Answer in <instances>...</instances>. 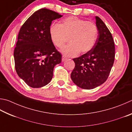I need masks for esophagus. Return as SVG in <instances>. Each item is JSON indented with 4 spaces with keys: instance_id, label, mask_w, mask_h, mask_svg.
<instances>
[{
    "instance_id": "obj_1",
    "label": "esophagus",
    "mask_w": 132,
    "mask_h": 132,
    "mask_svg": "<svg viewBox=\"0 0 132 132\" xmlns=\"http://www.w3.org/2000/svg\"><path fill=\"white\" fill-rule=\"evenodd\" d=\"M66 59H67V58H66V56H62V62L65 61Z\"/></svg>"
}]
</instances>
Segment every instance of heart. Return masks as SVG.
<instances>
[{"label": "heart", "mask_w": 132, "mask_h": 132, "mask_svg": "<svg viewBox=\"0 0 132 132\" xmlns=\"http://www.w3.org/2000/svg\"><path fill=\"white\" fill-rule=\"evenodd\" d=\"M97 33L94 23L75 16L64 19L61 24L52 25L50 29L51 41L59 48L64 46L69 38L70 44L61 50L63 55L68 57L89 52L95 45Z\"/></svg>", "instance_id": "1"}]
</instances>
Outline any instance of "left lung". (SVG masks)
Returning a JSON list of instances; mask_svg holds the SVG:
<instances>
[{
    "mask_svg": "<svg viewBox=\"0 0 132 132\" xmlns=\"http://www.w3.org/2000/svg\"><path fill=\"white\" fill-rule=\"evenodd\" d=\"M98 36L89 52L73 60L75 67L71 73L73 82L81 88L91 89L106 81L113 66L115 45L109 29L99 16H96Z\"/></svg>",
    "mask_w": 132,
    "mask_h": 132,
    "instance_id": "1",
    "label": "left lung"
}]
</instances>
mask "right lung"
I'll list each match as a JSON object with an SVG mask.
<instances>
[{
    "label": "right lung",
    "mask_w": 132,
    "mask_h": 132,
    "mask_svg": "<svg viewBox=\"0 0 132 132\" xmlns=\"http://www.w3.org/2000/svg\"><path fill=\"white\" fill-rule=\"evenodd\" d=\"M62 16L51 10L40 9L20 29L14 51L15 68L30 87L47 85L53 77L55 66L61 62L62 55L51 41L50 29L52 21Z\"/></svg>",
    "instance_id": "add662e5"
}]
</instances>
